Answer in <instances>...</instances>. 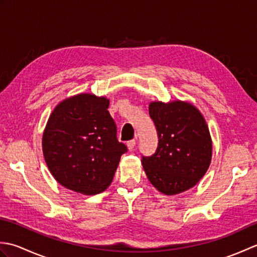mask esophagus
I'll use <instances>...</instances> for the list:
<instances>
[{"mask_svg": "<svg viewBox=\"0 0 257 257\" xmlns=\"http://www.w3.org/2000/svg\"><path fill=\"white\" fill-rule=\"evenodd\" d=\"M127 147H128V149L132 151V150H134L135 149V147H136V140L135 139H133V140H129L128 143H127Z\"/></svg>", "mask_w": 257, "mask_h": 257, "instance_id": "esophagus-1", "label": "esophagus"}]
</instances>
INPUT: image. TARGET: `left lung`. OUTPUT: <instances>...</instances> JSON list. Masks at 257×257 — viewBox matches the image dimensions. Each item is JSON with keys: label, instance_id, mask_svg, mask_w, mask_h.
Listing matches in <instances>:
<instances>
[{"label": "left lung", "instance_id": "left-lung-1", "mask_svg": "<svg viewBox=\"0 0 257 257\" xmlns=\"http://www.w3.org/2000/svg\"><path fill=\"white\" fill-rule=\"evenodd\" d=\"M158 135V147L150 157L143 156L149 181L160 192L173 195L200 181L209 169L212 141L203 116L183 101L149 105Z\"/></svg>", "mask_w": 257, "mask_h": 257}]
</instances>
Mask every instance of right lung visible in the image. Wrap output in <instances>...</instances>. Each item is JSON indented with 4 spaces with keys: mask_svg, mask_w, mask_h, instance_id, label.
<instances>
[{
    "mask_svg": "<svg viewBox=\"0 0 257 257\" xmlns=\"http://www.w3.org/2000/svg\"><path fill=\"white\" fill-rule=\"evenodd\" d=\"M109 100L90 94L59 102L43 134V154L63 187L94 195L105 191L127 147L117 139Z\"/></svg>",
    "mask_w": 257,
    "mask_h": 257,
    "instance_id": "add662e5",
    "label": "right lung"
}]
</instances>
